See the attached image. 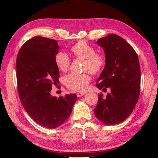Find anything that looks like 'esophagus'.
<instances>
[{
	"label": "esophagus",
	"instance_id": "34e87169",
	"mask_svg": "<svg viewBox=\"0 0 158 158\" xmlns=\"http://www.w3.org/2000/svg\"><path fill=\"white\" fill-rule=\"evenodd\" d=\"M84 94H85V92H78V93H77V97H81L82 96H84Z\"/></svg>",
	"mask_w": 158,
	"mask_h": 158
}]
</instances>
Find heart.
I'll list each match as a JSON object with an SVG mask.
<instances>
[{"label": "heart", "mask_w": 158, "mask_h": 158, "mask_svg": "<svg viewBox=\"0 0 158 158\" xmlns=\"http://www.w3.org/2000/svg\"><path fill=\"white\" fill-rule=\"evenodd\" d=\"M73 54L79 58L85 59L84 70H88L94 75L102 72L106 64V57L102 53H97L96 48L84 41L75 43L72 48ZM54 61L58 69L62 72H66L70 67V60L69 55L62 51L56 53ZM91 80L89 73H75L67 75L64 78L65 85L69 89L82 92L88 88Z\"/></svg>", "instance_id": "obj_1"}]
</instances>
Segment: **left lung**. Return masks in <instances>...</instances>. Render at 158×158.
Listing matches in <instances>:
<instances>
[{"mask_svg":"<svg viewBox=\"0 0 158 158\" xmlns=\"http://www.w3.org/2000/svg\"><path fill=\"white\" fill-rule=\"evenodd\" d=\"M104 49L105 69L97 80L96 86L110 92L106 98L98 94L94 109L100 122L114 125L123 122L135 109L140 95V69L135 50L121 36L111 34L96 41Z\"/></svg>","mask_w":158,"mask_h":158,"instance_id":"8db88e82","label":"left lung"}]
</instances>
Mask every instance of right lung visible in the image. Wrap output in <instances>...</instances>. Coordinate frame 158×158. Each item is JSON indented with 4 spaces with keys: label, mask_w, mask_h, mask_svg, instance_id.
Wrapping results in <instances>:
<instances>
[{
    "label": "right lung",
    "mask_w": 158,
    "mask_h": 158,
    "mask_svg": "<svg viewBox=\"0 0 158 158\" xmlns=\"http://www.w3.org/2000/svg\"><path fill=\"white\" fill-rule=\"evenodd\" d=\"M58 41L35 36L24 43L17 56L18 90L23 108L33 120L48 128H56L68 119L77 99L75 94L57 98L51 94L59 83L60 72L54 57Z\"/></svg>",
    "instance_id": "obj_1"
}]
</instances>
